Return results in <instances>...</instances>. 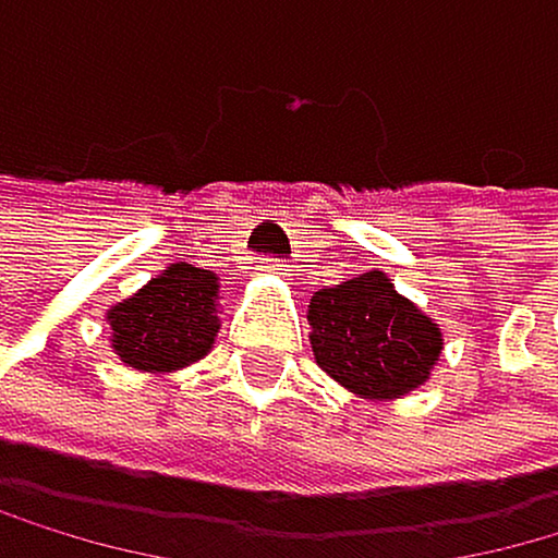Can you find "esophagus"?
I'll return each instance as SVG.
<instances>
[{"instance_id":"34e87169","label":"esophagus","mask_w":558,"mask_h":558,"mask_svg":"<svg viewBox=\"0 0 558 558\" xmlns=\"http://www.w3.org/2000/svg\"><path fill=\"white\" fill-rule=\"evenodd\" d=\"M258 268H262V272H272V276H286V272H290V268H286L279 258H262Z\"/></svg>"}]
</instances>
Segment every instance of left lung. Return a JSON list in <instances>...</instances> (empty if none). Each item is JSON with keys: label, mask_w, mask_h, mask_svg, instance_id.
Segmentation results:
<instances>
[{"label": "left lung", "mask_w": 558, "mask_h": 558, "mask_svg": "<svg viewBox=\"0 0 558 558\" xmlns=\"http://www.w3.org/2000/svg\"><path fill=\"white\" fill-rule=\"evenodd\" d=\"M314 360L366 398H398L429 377L444 339L429 317L395 293L384 272H363L314 293Z\"/></svg>", "instance_id": "1"}]
</instances>
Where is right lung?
Masks as SVG:
<instances>
[{
  "mask_svg": "<svg viewBox=\"0 0 558 558\" xmlns=\"http://www.w3.org/2000/svg\"><path fill=\"white\" fill-rule=\"evenodd\" d=\"M219 282L206 268L170 265L108 314L114 352L135 371H174L209 352L219 317Z\"/></svg>",
  "mask_w": 558,
  "mask_h": 558,
  "instance_id": "1",
  "label": "right lung"
}]
</instances>
